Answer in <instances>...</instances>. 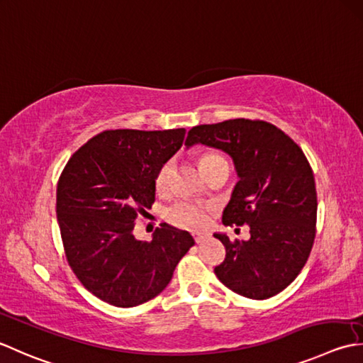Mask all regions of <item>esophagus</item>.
<instances>
[{
    "label": "esophagus",
    "instance_id": "obj_1",
    "mask_svg": "<svg viewBox=\"0 0 363 363\" xmlns=\"http://www.w3.org/2000/svg\"><path fill=\"white\" fill-rule=\"evenodd\" d=\"M194 238L196 240V244H201V242H204L206 239L211 238V234L209 233H195Z\"/></svg>",
    "mask_w": 363,
    "mask_h": 363
}]
</instances>
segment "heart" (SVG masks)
I'll return each mask as SVG.
<instances>
[{"label":"heart","mask_w":363,"mask_h":363,"mask_svg":"<svg viewBox=\"0 0 363 363\" xmlns=\"http://www.w3.org/2000/svg\"><path fill=\"white\" fill-rule=\"evenodd\" d=\"M225 160L217 154H206L200 160L201 169L206 168L211 163ZM172 174H173V162H165L160 167L155 176V189L157 191H167L169 189V182H172ZM168 217L172 218V222L181 225V226H189V228H201L206 223H208L209 218V209L206 208L201 203H194V201H179L174 206H172L168 211Z\"/></svg>","instance_id":"b5f03b06"}]
</instances>
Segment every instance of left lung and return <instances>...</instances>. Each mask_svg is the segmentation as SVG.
Listing matches in <instances>:
<instances>
[{
	"mask_svg": "<svg viewBox=\"0 0 363 363\" xmlns=\"http://www.w3.org/2000/svg\"><path fill=\"white\" fill-rule=\"evenodd\" d=\"M220 149L233 159L239 181L223 211L225 225L250 226V239L216 233L226 257L217 279L248 299H269L305 266L315 240L316 187L302 149L266 121L230 119L196 125L186 146Z\"/></svg>",
	"mask_w": 363,
	"mask_h": 363,
	"instance_id": "left-lung-1",
	"label": "left lung"
}]
</instances>
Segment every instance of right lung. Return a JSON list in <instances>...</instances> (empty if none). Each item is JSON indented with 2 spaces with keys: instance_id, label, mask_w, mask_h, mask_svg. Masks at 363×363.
Here are the masks:
<instances>
[{
  "instance_id": "right-lung-1",
  "label": "right lung",
  "mask_w": 363,
  "mask_h": 363,
  "mask_svg": "<svg viewBox=\"0 0 363 363\" xmlns=\"http://www.w3.org/2000/svg\"><path fill=\"white\" fill-rule=\"evenodd\" d=\"M186 129L105 130L69 159L56 214L69 266L99 299L130 308L159 296L195 240L167 223L151 242L135 218L155 200V176L182 146Z\"/></svg>"
}]
</instances>
